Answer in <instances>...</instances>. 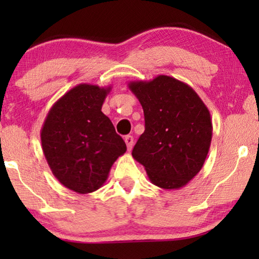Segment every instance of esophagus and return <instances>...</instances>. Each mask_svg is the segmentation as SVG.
Masks as SVG:
<instances>
[{
  "label": "esophagus",
  "mask_w": 259,
  "mask_h": 259,
  "mask_svg": "<svg viewBox=\"0 0 259 259\" xmlns=\"http://www.w3.org/2000/svg\"><path fill=\"white\" fill-rule=\"evenodd\" d=\"M125 143H126V145H127V150H128V151L132 150L133 144H134L133 137H132V136H126V137H125Z\"/></svg>",
  "instance_id": "esophagus-1"
}]
</instances>
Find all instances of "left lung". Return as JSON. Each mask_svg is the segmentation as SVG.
I'll return each instance as SVG.
<instances>
[{
	"mask_svg": "<svg viewBox=\"0 0 259 259\" xmlns=\"http://www.w3.org/2000/svg\"><path fill=\"white\" fill-rule=\"evenodd\" d=\"M143 106L145 132L132 151L155 186H185L203 167L212 139L210 112L192 87L167 75L131 81Z\"/></svg>",
	"mask_w": 259,
	"mask_h": 259,
	"instance_id": "left-lung-1",
	"label": "left lung"
}]
</instances>
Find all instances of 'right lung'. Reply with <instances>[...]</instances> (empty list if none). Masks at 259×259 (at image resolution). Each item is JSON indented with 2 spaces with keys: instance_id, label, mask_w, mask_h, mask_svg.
Here are the masks:
<instances>
[{
  "instance_id": "1",
  "label": "right lung",
  "mask_w": 259,
  "mask_h": 259,
  "mask_svg": "<svg viewBox=\"0 0 259 259\" xmlns=\"http://www.w3.org/2000/svg\"><path fill=\"white\" fill-rule=\"evenodd\" d=\"M109 91V86L77 84L52 106L41 128L42 151L53 175L76 193L100 189L127 150L101 112Z\"/></svg>"
}]
</instances>
